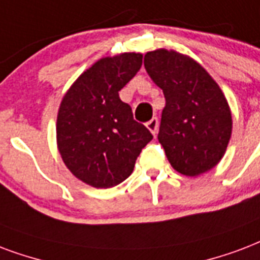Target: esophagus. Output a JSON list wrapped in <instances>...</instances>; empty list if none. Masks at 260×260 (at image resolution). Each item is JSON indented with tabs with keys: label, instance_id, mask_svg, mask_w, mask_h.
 I'll use <instances>...</instances> for the list:
<instances>
[{
	"label": "esophagus",
	"instance_id": "obj_1",
	"mask_svg": "<svg viewBox=\"0 0 260 260\" xmlns=\"http://www.w3.org/2000/svg\"><path fill=\"white\" fill-rule=\"evenodd\" d=\"M158 124H159V122H158V118L154 117V118H151V120L146 124V125H147V128L150 129V132H151L152 135H156V132H158Z\"/></svg>",
	"mask_w": 260,
	"mask_h": 260
}]
</instances>
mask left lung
<instances>
[{
    "instance_id": "1",
    "label": "left lung",
    "mask_w": 260,
    "mask_h": 260,
    "mask_svg": "<svg viewBox=\"0 0 260 260\" xmlns=\"http://www.w3.org/2000/svg\"><path fill=\"white\" fill-rule=\"evenodd\" d=\"M144 68L164 91L158 140L178 173L199 176L222 159L232 135L225 95L201 64L174 50L144 55Z\"/></svg>"
}]
</instances>
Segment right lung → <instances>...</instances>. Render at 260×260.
I'll use <instances>...</instances> for the list:
<instances>
[{"instance_id": "obj_1", "label": "right lung", "mask_w": 260, "mask_h": 260, "mask_svg": "<svg viewBox=\"0 0 260 260\" xmlns=\"http://www.w3.org/2000/svg\"><path fill=\"white\" fill-rule=\"evenodd\" d=\"M140 53L105 57L83 72L61 101L57 146L73 176L95 188L122 183L151 132L135 121L118 91L142 67Z\"/></svg>"}]
</instances>
